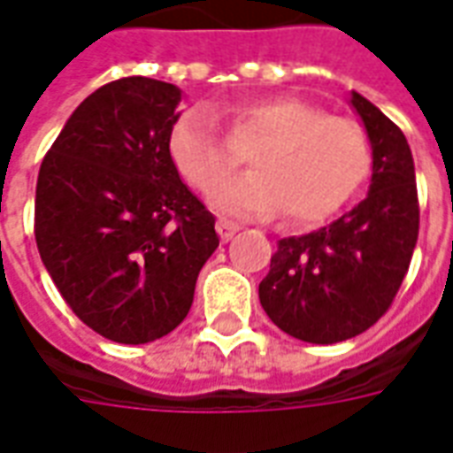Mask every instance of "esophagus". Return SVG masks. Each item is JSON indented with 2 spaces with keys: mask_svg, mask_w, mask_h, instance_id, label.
<instances>
[{
  "mask_svg": "<svg viewBox=\"0 0 453 453\" xmlns=\"http://www.w3.org/2000/svg\"><path fill=\"white\" fill-rule=\"evenodd\" d=\"M216 230H218V235H220V240H223V242H227V240H230V237L235 235L237 230H240V226H237V223H233V220H226V218H218Z\"/></svg>",
  "mask_w": 453,
  "mask_h": 453,
  "instance_id": "esophagus-1",
  "label": "esophagus"
}]
</instances>
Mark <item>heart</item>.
Listing matches in <instances>:
<instances>
[{"instance_id": "b5f03b06", "label": "heart", "mask_w": 453, "mask_h": 453, "mask_svg": "<svg viewBox=\"0 0 453 453\" xmlns=\"http://www.w3.org/2000/svg\"><path fill=\"white\" fill-rule=\"evenodd\" d=\"M170 160L184 182L213 196L255 153L250 178L228 185L216 203L237 216L286 211L293 227L319 226L353 196L372 165L363 127L303 98H261L230 112L227 134L203 107L184 112L167 136Z\"/></svg>"}]
</instances>
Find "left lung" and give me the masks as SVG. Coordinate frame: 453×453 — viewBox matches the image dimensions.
<instances>
[{
    "instance_id": "obj_1",
    "label": "left lung",
    "mask_w": 453,
    "mask_h": 453,
    "mask_svg": "<svg viewBox=\"0 0 453 453\" xmlns=\"http://www.w3.org/2000/svg\"><path fill=\"white\" fill-rule=\"evenodd\" d=\"M372 143V184L346 216L310 235L278 240L259 300L278 329L338 343L384 317L413 259L420 203L403 132L360 93L350 98Z\"/></svg>"
}]
</instances>
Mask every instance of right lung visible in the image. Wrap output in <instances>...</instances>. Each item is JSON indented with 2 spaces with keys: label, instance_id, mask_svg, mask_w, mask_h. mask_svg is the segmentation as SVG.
I'll return each mask as SVG.
<instances>
[{
  "label": "right lung",
  "instance_id": "obj_1",
  "mask_svg": "<svg viewBox=\"0 0 453 453\" xmlns=\"http://www.w3.org/2000/svg\"><path fill=\"white\" fill-rule=\"evenodd\" d=\"M180 88L127 76L90 93L42 158L35 242L79 319L139 346L180 326L201 266L216 252V218L170 160Z\"/></svg>",
  "mask_w": 453,
  "mask_h": 453
}]
</instances>
